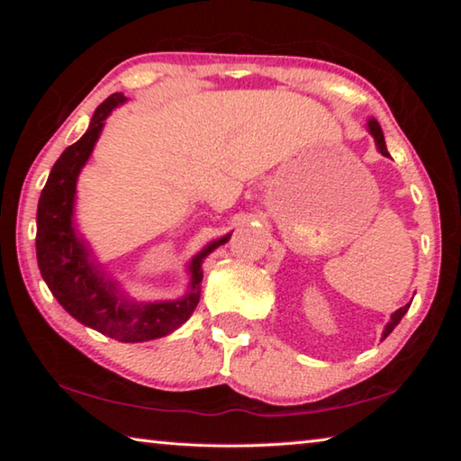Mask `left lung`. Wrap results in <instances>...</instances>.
<instances>
[{
  "instance_id": "1",
  "label": "left lung",
  "mask_w": 461,
  "mask_h": 461,
  "mask_svg": "<svg viewBox=\"0 0 461 461\" xmlns=\"http://www.w3.org/2000/svg\"><path fill=\"white\" fill-rule=\"evenodd\" d=\"M368 130H370V134L374 136V140H376V146H378V150H380V154H384V156H390L388 154V150H386V142H384V134H382V128H380V123L376 122V120H370L368 122ZM409 307L411 305H404V307H401L399 311H394L393 313V317H390V323L386 325V330H384V338L386 335L394 330L396 325H399V321L401 319L404 317V313H407L409 311Z\"/></svg>"
}]
</instances>
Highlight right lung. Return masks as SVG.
Wrapping results in <instances>:
<instances>
[{
    "label": "right lung",
    "instance_id": "right-lung-1",
    "mask_svg": "<svg viewBox=\"0 0 461 461\" xmlns=\"http://www.w3.org/2000/svg\"><path fill=\"white\" fill-rule=\"evenodd\" d=\"M126 101L122 93L109 95L93 113L89 130L81 140L68 146L54 162L49 181L41 193L36 213V258L44 283L49 285L62 309L77 321L118 341H148L162 338L181 327L193 315L199 303L201 262L207 254L230 240L209 244L189 264L191 293L181 301L136 305L123 299L113 280L105 278L89 262L87 246L77 238L73 228V205L77 176L89 160L104 122L115 105Z\"/></svg>",
    "mask_w": 461,
    "mask_h": 461
}]
</instances>
